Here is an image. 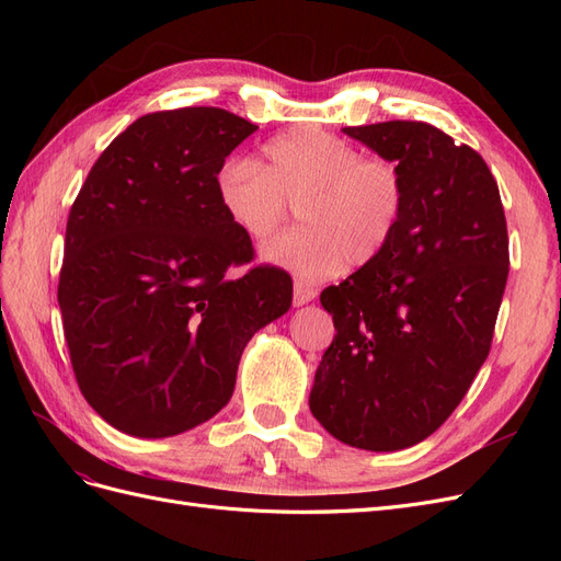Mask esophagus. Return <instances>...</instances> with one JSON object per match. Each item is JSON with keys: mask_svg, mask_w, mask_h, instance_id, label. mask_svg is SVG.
I'll list each match as a JSON object with an SVG mask.
<instances>
[{"mask_svg": "<svg viewBox=\"0 0 561 561\" xmlns=\"http://www.w3.org/2000/svg\"><path fill=\"white\" fill-rule=\"evenodd\" d=\"M316 287L304 285V283H295V307H301V304H309L316 299Z\"/></svg>", "mask_w": 561, "mask_h": 561, "instance_id": "obj_1", "label": "esophagus"}]
</instances>
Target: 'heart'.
<instances>
[{
	"mask_svg": "<svg viewBox=\"0 0 561 561\" xmlns=\"http://www.w3.org/2000/svg\"><path fill=\"white\" fill-rule=\"evenodd\" d=\"M229 222L264 243L299 203L304 225L268 243L262 257L304 280L332 278L388 250L407 210L402 165L322 128H299L262 147V161L236 157L217 173Z\"/></svg>",
	"mask_w": 561,
	"mask_h": 561,
	"instance_id": "obj_1",
	"label": "heart"
}]
</instances>
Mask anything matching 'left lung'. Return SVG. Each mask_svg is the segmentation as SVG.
Wrapping results in <instances>:
<instances>
[{
	"mask_svg": "<svg viewBox=\"0 0 561 561\" xmlns=\"http://www.w3.org/2000/svg\"><path fill=\"white\" fill-rule=\"evenodd\" d=\"M344 133L402 165L407 210L381 257L320 295L336 334L309 407L342 443L396 451L443 426L486 360L511 268L507 225L484 159L439 128Z\"/></svg>",
	"mask_w": 561,
	"mask_h": 561,
	"instance_id": "obj_1",
	"label": "left lung"
}]
</instances>
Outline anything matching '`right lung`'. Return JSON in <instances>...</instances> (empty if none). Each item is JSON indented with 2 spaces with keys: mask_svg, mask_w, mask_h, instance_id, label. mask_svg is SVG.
<instances>
[{
  "mask_svg": "<svg viewBox=\"0 0 561 561\" xmlns=\"http://www.w3.org/2000/svg\"><path fill=\"white\" fill-rule=\"evenodd\" d=\"M254 130L219 107L145 114L72 203L65 342L81 396L116 431L171 437L215 416L252 334L290 309V274L252 264V241L217 198L219 168Z\"/></svg>",
  "mask_w": 561,
  "mask_h": 561,
  "instance_id": "1",
  "label": "right lung"
}]
</instances>
